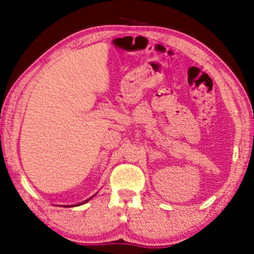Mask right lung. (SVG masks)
<instances>
[{
  "label": "right lung",
  "instance_id": "1",
  "mask_svg": "<svg viewBox=\"0 0 254 254\" xmlns=\"http://www.w3.org/2000/svg\"><path fill=\"white\" fill-rule=\"evenodd\" d=\"M94 196H95V194H94ZM94 196H92V197H90V198H88V199H87V200H84V202L80 203V204H75V205H64V206H77V205H81V204H84V203H87V202H88V200H89V199H92V198L94 197Z\"/></svg>",
  "mask_w": 254,
  "mask_h": 254
}]
</instances>
